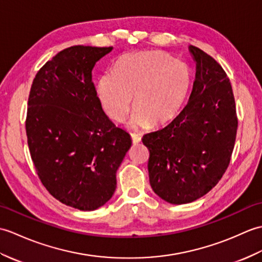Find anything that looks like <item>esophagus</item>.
<instances>
[{
	"mask_svg": "<svg viewBox=\"0 0 262 262\" xmlns=\"http://www.w3.org/2000/svg\"><path fill=\"white\" fill-rule=\"evenodd\" d=\"M131 140L133 143H139L141 141V137L137 133H131Z\"/></svg>",
	"mask_w": 262,
	"mask_h": 262,
	"instance_id": "34e87169",
	"label": "esophagus"
}]
</instances>
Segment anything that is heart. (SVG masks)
Segmentation results:
<instances>
[{
  "mask_svg": "<svg viewBox=\"0 0 262 262\" xmlns=\"http://www.w3.org/2000/svg\"><path fill=\"white\" fill-rule=\"evenodd\" d=\"M190 75L183 61L149 51L120 58L114 71L97 79L96 93L110 118L122 121L135 105L129 125L133 129L165 123L179 110L187 94Z\"/></svg>",
  "mask_w": 262,
  "mask_h": 262,
  "instance_id": "heart-1",
  "label": "heart"
}]
</instances>
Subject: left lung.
I'll list each match as a JSON object with an SVG mask.
<instances>
[{
  "label": "left lung",
  "mask_w": 262,
  "mask_h": 262,
  "mask_svg": "<svg viewBox=\"0 0 262 262\" xmlns=\"http://www.w3.org/2000/svg\"><path fill=\"white\" fill-rule=\"evenodd\" d=\"M196 75L188 102L161 129L144 135L150 185L170 204H186L207 194L228 169L237 118L230 79L220 63L189 46Z\"/></svg>",
  "instance_id": "obj_1"
}]
</instances>
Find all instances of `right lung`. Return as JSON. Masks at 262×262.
<instances>
[{"mask_svg": "<svg viewBox=\"0 0 262 262\" xmlns=\"http://www.w3.org/2000/svg\"><path fill=\"white\" fill-rule=\"evenodd\" d=\"M113 47L73 46L40 68L28 100V146L42 185L62 204L94 211L113 196L131 137L104 113L92 71Z\"/></svg>", "mask_w": 262, "mask_h": 262, "instance_id": "right-lung-1", "label": "right lung"}]
</instances>
